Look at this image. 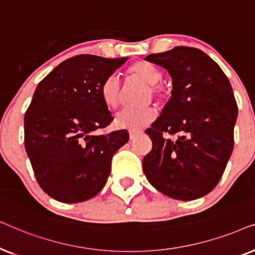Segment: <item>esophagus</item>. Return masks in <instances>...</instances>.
Wrapping results in <instances>:
<instances>
[{
    "mask_svg": "<svg viewBox=\"0 0 255 255\" xmlns=\"http://www.w3.org/2000/svg\"><path fill=\"white\" fill-rule=\"evenodd\" d=\"M139 133H140V131L139 130H128V135H130V139H134Z\"/></svg>",
    "mask_w": 255,
    "mask_h": 255,
    "instance_id": "1",
    "label": "esophagus"
}]
</instances>
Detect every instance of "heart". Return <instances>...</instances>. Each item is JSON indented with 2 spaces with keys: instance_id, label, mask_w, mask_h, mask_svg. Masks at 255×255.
Instances as JSON below:
<instances>
[{
  "instance_id": "1",
  "label": "heart",
  "mask_w": 255,
  "mask_h": 255,
  "mask_svg": "<svg viewBox=\"0 0 255 255\" xmlns=\"http://www.w3.org/2000/svg\"><path fill=\"white\" fill-rule=\"evenodd\" d=\"M128 78L138 80L148 85V96L152 95L156 100L162 101L165 99V90L158 82L161 80L162 74L154 65L147 61H137L128 68ZM122 85L116 74L108 75L103 80L100 87V94L103 102L109 108H116L120 102ZM156 116L155 109L153 107H142L138 109H123L115 115V127L118 128H130L138 130L154 121Z\"/></svg>"
}]
</instances>
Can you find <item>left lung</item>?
Wrapping results in <instances>:
<instances>
[{
  "instance_id": "8db88e82",
  "label": "left lung",
  "mask_w": 255,
  "mask_h": 255,
  "mask_svg": "<svg viewBox=\"0 0 255 255\" xmlns=\"http://www.w3.org/2000/svg\"><path fill=\"white\" fill-rule=\"evenodd\" d=\"M145 59L173 80L172 96L146 130L153 145L142 160L145 176L175 200L203 197L217 186L233 149L238 107L232 87L217 62L198 48L176 46Z\"/></svg>"
}]
</instances>
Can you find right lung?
Here are the masks:
<instances>
[{
	"label": "right lung",
	"mask_w": 255,
	"mask_h": 255,
	"mask_svg": "<svg viewBox=\"0 0 255 255\" xmlns=\"http://www.w3.org/2000/svg\"><path fill=\"white\" fill-rule=\"evenodd\" d=\"M127 60L80 54L38 83L24 116V142L38 183L54 200L78 203L106 186L113 155L128 133L95 134L114 120L100 87Z\"/></svg>",
	"instance_id": "obj_1"
}]
</instances>
